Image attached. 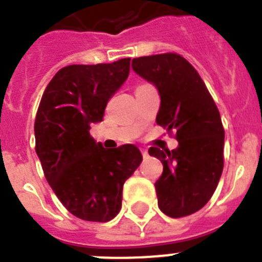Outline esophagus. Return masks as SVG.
Segmentation results:
<instances>
[{"instance_id": "obj_1", "label": "esophagus", "mask_w": 262, "mask_h": 262, "mask_svg": "<svg viewBox=\"0 0 262 262\" xmlns=\"http://www.w3.org/2000/svg\"><path fill=\"white\" fill-rule=\"evenodd\" d=\"M140 152H142L143 157H144V159H147V157H148V151H147V149H145V148H140Z\"/></svg>"}]
</instances>
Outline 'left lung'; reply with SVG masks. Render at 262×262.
I'll return each instance as SVG.
<instances>
[{"mask_svg":"<svg viewBox=\"0 0 262 262\" xmlns=\"http://www.w3.org/2000/svg\"><path fill=\"white\" fill-rule=\"evenodd\" d=\"M133 69L159 90L157 124L177 131L176 149L148 151L164 166L155 184L160 210L170 217L194 214L209 202L223 172L219 110L198 72L177 53L136 57Z\"/></svg>","mask_w":262,"mask_h":262,"instance_id":"8db88e82","label":"left lung"}]
</instances>
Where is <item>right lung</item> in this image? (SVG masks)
<instances>
[{"instance_id": "add662e5", "label": "right lung", "mask_w": 262, "mask_h": 262, "mask_svg": "<svg viewBox=\"0 0 262 262\" xmlns=\"http://www.w3.org/2000/svg\"><path fill=\"white\" fill-rule=\"evenodd\" d=\"M129 60L61 68L36 113L35 151L46 178L64 207L82 221L105 223L117 216L123 184L143 160L136 145L106 149L90 136L128 77Z\"/></svg>"}]
</instances>
